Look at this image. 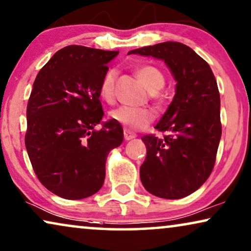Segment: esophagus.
Masks as SVG:
<instances>
[{
    "instance_id": "1",
    "label": "esophagus",
    "mask_w": 251,
    "mask_h": 251,
    "mask_svg": "<svg viewBox=\"0 0 251 251\" xmlns=\"http://www.w3.org/2000/svg\"><path fill=\"white\" fill-rule=\"evenodd\" d=\"M124 138H125V140H127V141H128V140L135 139L136 134H135V133L129 131V129H125V131H124Z\"/></svg>"
}]
</instances>
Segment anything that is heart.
Wrapping results in <instances>:
<instances>
[{"label":"heart","mask_w":251,"mask_h":251,"mask_svg":"<svg viewBox=\"0 0 251 251\" xmlns=\"http://www.w3.org/2000/svg\"><path fill=\"white\" fill-rule=\"evenodd\" d=\"M116 70H109L103 76L100 86V95L106 102H111L115 98V82ZM136 75L141 80L149 92L157 93L165 85V76L155 66L142 65L136 70ZM110 118L116 123L123 125L128 129H142L147 127L153 119L151 110L147 108H136V106L120 105L113 109L109 113Z\"/></svg>","instance_id":"heart-1"}]
</instances>
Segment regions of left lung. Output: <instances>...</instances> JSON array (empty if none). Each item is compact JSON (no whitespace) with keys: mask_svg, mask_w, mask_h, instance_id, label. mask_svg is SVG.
Here are the masks:
<instances>
[{"mask_svg":"<svg viewBox=\"0 0 251 251\" xmlns=\"http://www.w3.org/2000/svg\"><path fill=\"white\" fill-rule=\"evenodd\" d=\"M162 59L176 81V95L155 126L164 138L143 135L147 156L140 168L145 188L176 200L198 190L211 175L222 138L220 95L208 63L188 46L162 42L128 51Z\"/></svg>","mask_w":251,"mask_h":251,"instance_id":"1","label":"left lung"}]
</instances>
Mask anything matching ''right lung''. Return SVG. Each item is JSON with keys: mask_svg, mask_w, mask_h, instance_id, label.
Masks as SVG:
<instances>
[{"mask_svg": "<svg viewBox=\"0 0 251 251\" xmlns=\"http://www.w3.org/2000/svg\"><path fill=\"white\" fill-rule=\"evenodd\" d=\"M118 51L68 46L40 70L27 103L25 146L47 189L66 200L98 193L108 153L122 145L123 127L102 123L100 86ZM102 124L96 131L95 126Z\"/></svg>", "mask_w": 251, "mask_h": 251, "instance_id": "1", "label": "right lung"}]
</instances>
